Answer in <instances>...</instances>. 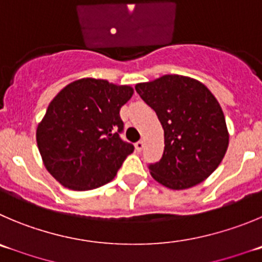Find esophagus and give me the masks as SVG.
Masks as SVG:
<instances>
[{
	"instance_id": "34e87169",
	"label": "esophagus",
	"mask_w": 262,
	"mask_h": 262,
	"mask_svg": "<svg viewBox=\"0 0 262 262\" xmlns=\"http://www.w3.org/2000/svg\"><path fill=\"white\" fill-rule=\"evenodd\" d=\"M143 147H145V142H143L142 139H141V141H138V142L136 143V150L137 151H142Z\"/></svg>"
}]
</instances>
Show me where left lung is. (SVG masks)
Segmentation results:
<instances>
[{
	"mask_svg": "<svg viewBox=\"0 0 262 262\" xmlns=\"http://www.w3.org/2000/svg\"><path fill=\"white\" fill-rule=\"evenodd\" d=\"M164 129V152L148 165L159 183L183 190L203 182L219 167L229 146L221 106L209 89L186 76L165 75L137 84Z\"/></svg>",
	"mask_w": 262,
	"mask_h": 262,
	"instance_id": "obj_1",
	"label": "left lung"
}]
</instances>
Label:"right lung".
<instances>
[{
    "instance_id": "1",
    "label": "right lung",
    "mask_w": 262,
    "mask_h": 262,
    "mask_svg": "<svg viewBox=\"0 0 262 262\" xmlns=\"http://www.w3.org/2000/svg\"><path fill=\"white\" fill-rule=\"evenodd\" d=\"M132 95L128 85L88 77L68 84L50 102L36 139L46 169L63 186L85 191L114 180L134 151L120 138V108Z\"/></svg>"
}]
</instances>
